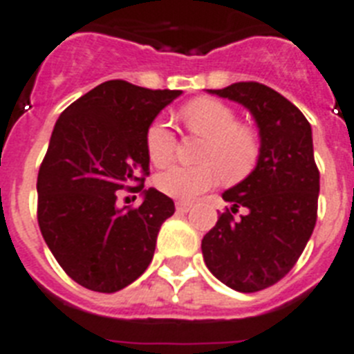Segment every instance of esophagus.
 <instances>
[{
	"label": "esophagus",
	"instance_id": "34e87169",
	"mask_svg": "<svg viewBox=\"0 0 354 354\" xmlns=\"http://www.w3.org/2000/svg\"><path fill=\"white\" fill-rule=\"evenodd\" d=\"M192 207V203H189V201H176V210L178 212H189Z\"/></svg>",
	"mask_w": 354,
	"mask_h": 354
}]
</instances>
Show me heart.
I'll return each mask as SVG.
<instances>
[{"instance_id":"heart-1","label":"heart","mask_w":354,"mask_h":354,"mask_svg":"<svg viewBox=\"0 0 354 354\" xmlns=\"http://www.w3.org/2000/svg\"><path fill=\"white\" fill-rule=\"evenodd\" d=\"M187 129L207 138L200 153V165H172L154 176V185L176 200H194L218 182H236L252 171L259 156V142L250 127L237 122L227 104L214 99H198L182 111ZM145 151L154 165H165L176 151V135L171 124L156 118L145 131Z\"/></svg>"}]
</instances>
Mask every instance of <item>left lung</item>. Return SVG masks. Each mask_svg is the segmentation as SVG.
<instances>
[{
  "label": "left lung",
  "instance_id": "obj_1",
  "mask_svg": "<svg viewBox=\"0 0 354 354\" xmlns=\"http://www.w3.org/2000/svg\"><path fill=\"white\" fill-rule=\"evenodd\" d=\"M209 93L243 104L259 127L254 171L223 192L232 203L205 234L207 268L236 292L279 283L301 257L317 223L320 174L310 122L283 95L259 82H236ZM245 208L239 220L233 214Z\"/></svg>",
  "mask_w": 354,
  "mask_h": 354
}]
</instances>
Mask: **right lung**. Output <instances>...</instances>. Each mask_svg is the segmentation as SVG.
<instances>
[{
  "mask_svg": "<svg viewBox=\"0 0 354 354\" xmlns=\"http://www.w3.org/2000/svg\"><path fill=\"white\" fill-rule=\"evenodd\" d=\"M180 95L106 81L55 122L37 174V221L61 268L88 290L118 292L153 261L174 201L147 189L140 207H118L117 192L144 189L149 176L145 131Z\"/></svg>",
  "mask_w": 354,
  "mask_h": 354,
  "instance_id": "add662e5",
  "label": "right lung"
}]
</instances>
